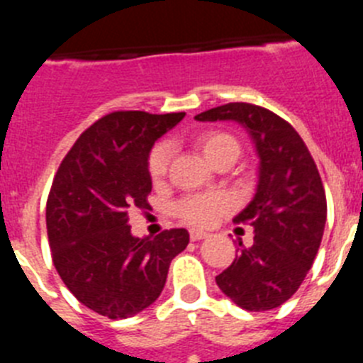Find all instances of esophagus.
I'll list each match as a JSON object with an SVG mask.
<instances>
[{"label":"esophagus","mask_w":363,"mask_h":363,"mask_svg":"<svg viewBox=\"0 0 363 363\" xmlns=\"http://www.w3.org/2000/svg\"><path fill=\"white\" fill-rule=\"evenodd\" d=\"M207 236H209V234L203 233V230H198V229H192V230H191V240H192V242H198V240H203V238H207Z\"/></svg>","instance_id":"34e87169"}]
</instances>
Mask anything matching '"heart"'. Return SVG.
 <instances>
[{"instance_id": "b5f03b06", "label": "heart", "mask_w": 363, "mask_h": 363, "mask_svg": "<svg viewBox=\"0 0 363 363\" xmlns=\"http://www.w3.org/2000/svg\"><path fill=\"white\" fill-rule=\"evenodd\" d=\"M196 147L205 158L214 167L225 160H236L240 156L238 138L221 129H207L196 136ZM171 163V145L165 142L154 145L147 158V172L154 184L163 182L169 172ZM233 209V201L223 192H211V194H194L187 196L176 205V213L185 223L194 227H211Z\"/></svg>"}]
</instances>
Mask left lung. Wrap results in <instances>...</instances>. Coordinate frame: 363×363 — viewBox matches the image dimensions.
Returning a JSON list of instances; mask_svg holds the SVG:
<instances>
[{"label":"left lung","mask_w":363,"mask_h":363,"mask_svg":"<svg viewBox=\"0 0 363 363\" xmlns=\"http://www.w3.org/2000/svg\"><path fill=\"white\" fill-rule=\"evenodd\" d=\"M198 121L234 120L252 136L259 156L256 194L234 218L255 229V243L218 274L221 293L245 311H269L289 300L306 278L322 243L327 200L309 149L285 121L269 108L227 104L209 108Z\"/></svg>","instance_id":"obj_1"}]
</instances>
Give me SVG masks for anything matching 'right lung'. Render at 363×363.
<instances>
[{"label":"right lung","mask_w":363,"mask_h":363,"mask_svg":"<svg viewBox=\"0 0 363 363\" xmlns=\"http://www.w3.org/2000/svg\"><path fill=\"white\" fill-rule=\"evenodd\" d=\"M185 112L116 111L99 118L60 163L47 200L52 262L83 306L111 320L129 318L162 294L185 229L134 238L129 211L149 209L147 158Z\"/></svg>","instance_id":"add662e5"}]
</instances>
